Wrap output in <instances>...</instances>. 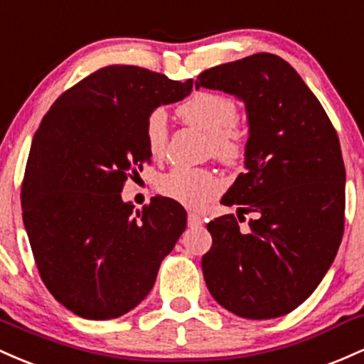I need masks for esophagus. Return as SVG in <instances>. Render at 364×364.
Instances as JSON below:
<instances>
[{"label":"esophagus","instance_id":"34e87169","mask_svg":"<svg viewBox=\"0 0 364 364\" xmlns=\"http://www.w3.org/2000/svg\"><path fill=\"white\" fill-rule=\"evenodd\" d=\"M187 223H189V227H199L203 223V218L198 213H189V216H187Z\"/></svg>","mask_w":364,"mask_h":364}]
</instances>
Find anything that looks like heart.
I'll use <instances>...</instances> for the list:
<instances>
[{"instance_id":"1","label":"heart","mask_w":364,"mask_h":364,"mask_svg":"<svg viewBox=\"0 0 364 364\" xmlns=\"http://www.w3.org/2000/svg\"><path fill=\"white\" fill-rule=\"evenodd\" d=\"M178 117L187 125L203 130L210 136V151L215 158L227 165L242 160L246 142L237 127V105L223 94L201 91L196 92L177 108ZM146 144L151 156L158 158L165 153L168 142V122L163 109H154L146 118ZM218 178L210 170L173 168L161 175L158 189L163 196L189 208H201L218 194Z\"/></svg>"}]
</instances>
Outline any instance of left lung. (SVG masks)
I'll list each match as a JSON object with an SVG mask.
<instances>
[{"mask_svg": "<svg viewBox=\"0 0 364 364\" xmlns=\"http://www.w3.org/2000/svg\"><path fill=\"white\" fill-rule=\"evenodd\" d=\"M239 97L249 137L244 168L222 198L234 215L208 223L201 267L220 306L249 320L284 316L303 304L332 267L344 234L346 168L323 106L291 65L272 53L204 70L196 89Z\"/></svg>", "mask_w": 364, "mask_h": 364, "instance_id": "8db88e82", "label": "left lung"}]
</instances>
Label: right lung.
<instances>
[{
  "instance_id": "obj_1",
  "label": "right lung",
  "mask_w": 364,
  "mask_h": 364,
  "mask_svg": "<svg viewBox=\"0 0 364 364\" xmlns=\"http://www.w3.org/2000/svg\"><path fill=\"white\" fill-rule=\"evenodd\" d=\"M193 91L134 65H109L65 91L32 139L22 216L41 279L60 304L87 320H112L148 296L163 258L187 227L170 198L134 213L122 201L151 153V112Z\"/></svg>"
}]
</instances>
